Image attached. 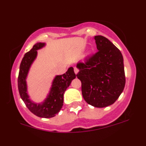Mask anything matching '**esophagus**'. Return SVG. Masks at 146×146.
<instances>
[{"label": "esophagus", "instance_id": "1", "mask_svg": "<svg viewBox=\"0 0 146 146\" xmlns=\"http://www.w3.org/2000/svg\"><path fill=\"white\" fill-rule=\"evenodd\" d=\"M74 71H75V74H77V73H78V71H79L78 68H77V67H75V66L74 67Z\"/></svg>", "mask_w": 146, "mask_h": 146}]
</instances>
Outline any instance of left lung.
Returning <instances> with one entry per match:
<instances>
[{"instance_id": "left-lung-1", "label": "left lung", "mask_w": 146, "mask_h": 146, "mask_svg": "<svg viewBox=\"0 0 146 146\" xmlns=\"http://www.w3.org/2000/svg\"><path fill=\"white\" fill-rule=\"evenodd\" d=\"M98 52L84 62H79L77 77L82 82V93L88 104L104 108L113 104L123 92L125 84L123 58L109 40L95 36Z\"/></svg>"}]
</instances>
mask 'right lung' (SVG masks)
<instances>
[{
  "mask_svg": "<svg viewBox=\"0 0 146 146\" xmlns=\"http://www.w3.org/2000/svg\"><path fill=\"white\" fill-rule=\"evenodd\" d=\"M44 46V43L38 42L35 44L29 52L25 53L20 66L18 87L21 98L31 113L38 117L50 118L56 116V114L61 110L63 106L64 93L76 75L73 71V68L70 67L66 73L56 77L53 82L49 95L43 103L37 104L31 102L27 93L26 78L30 66L37 56V50Z\"/></svg>",
  "mask_w": 146,
  "mask_h": 146,
  "instance_id": "right-lung-1",
  "label": "right lung"
}]
</instances>
